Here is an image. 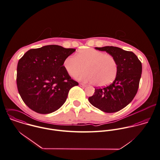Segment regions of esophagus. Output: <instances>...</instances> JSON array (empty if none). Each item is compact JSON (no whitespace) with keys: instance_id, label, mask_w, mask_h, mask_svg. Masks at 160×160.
Wrapping results in <instances>:
<instances>
[{"instance_id":"34e87169","label":"esophagus","mask_w":160,"mask_h":160,"mask_svg":"<svg viewBox=\"0 0 160 160\" xmlns=\"http://www.w3.org/2000/svg\"><path fill=\"white\" fill-rule=\"evenodd\" d=\"M79 85H80L81 87H86V85L84 84V83H79Z\"/></svg>"}]
</instances>
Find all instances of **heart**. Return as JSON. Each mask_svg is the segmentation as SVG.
<instances>
[{"instance_id": "1", "label": "heart", "mask_w": 160, "mask_h": 160, "mask_svg": "<svg viewBox=\"0 0 160 160\" xmlns=\"http://www.w3.org/2000/svg\"><path fill=\"white\" fill-rule=\"evenodd\" d=\"M64 67L72 77L85 69L87 72L80 74L78 78L94 83L97 87H104L112 83L118 72V64L113 56L92 48L81 50L75 56L67 57L64 60Z\"/></svg>"}]
</instances>
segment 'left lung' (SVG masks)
<instances>
[{"mask_svg": "<svg viewBox=\"0 0 160 160\" xmlns=\"http://www.w3.org/2000/svg\"><path fill=\"white\" fill-rule=\"evenodd\" d=\"M113 56L118 64V72L114 81L103 88H95L90 102L101 111L111 113L118 112L132 101L136 95L141 78L142 66L137 56L131 51L118 47L95 48Z\"/></svg>", "mask_w": 160, "mask_h": 160, "instance_id": "obj_1", "label": "left lung"}]
</instances>
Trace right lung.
Listing matches in <instances>:
<instances>
[{
	"label": "right lung",
	"instance_id": "right-lung-1",
	"mask_svg": "<svg viewBox=\"0 0 160 160\" xmlns=\"http://www.w3.org/2000/svg\"><path fill=\"white\" fill-rule=\"evenodd\" d=\"M75 49L48 45L28 51L18 61L17 85L23 102L39 114L59 109L69 90L78 83L64 68V60Z\"/></svg>",
	"mask_w": 160,
	"mask_h": 160
}]
</instances>
